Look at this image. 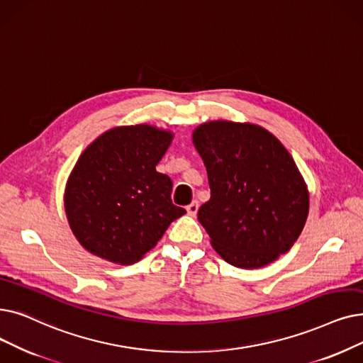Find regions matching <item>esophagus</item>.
<instances>
[{
	"instance_id": "obj_1",
	"label": "esophagus",
	"mask_w": 363,
	"mask_h": 363,
	"mask_svg": "<svg viewBox=\"0 0 363 363\" xmlns=\"http://www.w3.org/2000/svg\"><path fill=\"white\" fill-rule=\"evenodd\" d=\"M197 211H199V201H197V200L191 201V203H190V204H188V206H186V212H188V215H191V216H196Z\"/></svg>"
}]
</instances>
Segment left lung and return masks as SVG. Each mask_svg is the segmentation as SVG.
<instances>
[{
    "label": "left lung",
    "mask_w": 363,
    "mask_h": 363,
    "mask_svg": "<svg viewBox=\"0 0 363 363\" xmlns=\"http://www.w3.org/2000/svg\"><path fill=\"white\" fill-rule=\"evenodd\" d=\"M193 139L211 186L197 216L218 254L242 269L286 254L308 213L306 184L286 148L249 123H204Z\"/></svg>",
    "instance_id": "obj_1"
}]
</instances>
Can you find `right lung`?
Wrapping results in <instances>:
<instances>
[{
    "mask_svg": "<svg viewBox=\"0 0 363 363\" xmlns=\"http://www.w3.org/2000/svg\"><path fill=\"white\" fill-rule=\"evenodd\" d=\"M172 135L148 124L101 135L78 159L65 191L71 230L93 255L133 264L185 213L172 201V181L155 170Z\"/></svg>",
    "mask_w": 363,
    "mask_h": 363,
    "instance_id": "add662e5",
    "label": "right lung"
}]
</instances>
